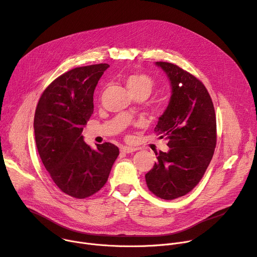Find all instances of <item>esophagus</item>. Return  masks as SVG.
<instances>
[{"mask_svg":"<svg viewBox=\"0 0 257 257\" xmlns=\"http://www.w3.org/2000/svg\"><path fill=\"white\" fill-rule=\"evenodd\" d=\"M134 151H137L136 148H131V147H127V146H123L120 148V152H123V153H132Z\"/></svg>","mask_w":257,"mask_h":257,"instance_id":"esophagus-1","label":"esophagus"}]
</instances>
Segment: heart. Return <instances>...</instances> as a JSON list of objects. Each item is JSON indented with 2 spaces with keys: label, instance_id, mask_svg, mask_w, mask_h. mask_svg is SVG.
Segmentation results:
<instances>
[{
  "label": "heart",
  "instance_id": "1",
  "mask_svg": "<svg viewBox=\"0 0 257 257\" xmlns=\"http://www.w3.org/2000/svg\"><path fill=\"white\" fill-rule=\"evenodd\" d=\"M126 83L132 93L144 91L149 94L154 87L153 79L150 76L145 74L128 75L126 78Z\"/></svg>",
  "mask_w": 257,
  "mask_h": 257
}]
</instances>
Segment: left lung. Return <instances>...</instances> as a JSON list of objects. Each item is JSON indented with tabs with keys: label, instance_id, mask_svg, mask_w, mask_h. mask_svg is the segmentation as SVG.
I'll return each instance as SVG.
<instances>
[{
	"label": "left lung",
	"instance_id": "left-lung-1",
	"mask_svg": "<svg viewBox=\"0 0 257 257\" xmlns=\"http://www.w3.org/2000/svg\"><path fill=\"white\" fill-rule=\"evenodd\" d=\"M168 76L171 98L154 129L170 150L156 153L157 161L146 174L149 190L173 200L190 193L210 164L217 144V120L209 93L195 76L169 62H155Z\"/></svg>",
	"mask_w": 257,
	"mask_h": 257
}]
</instances>
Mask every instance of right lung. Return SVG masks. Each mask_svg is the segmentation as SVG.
I'll return each instance as SVG.
<instances>
[{
    "instance_id": "obj_1",
    "label": "right lung",
    "mask_w": 257,
    "mask_h": 257,
    "mask_svg": "<svg viewBox=\"0 0 257 257\" xmlns=\"http://www.w3.org/2000/svg\"><path fill=\"white\" fill-rule=\"evenodd\" d=\"M108 67L100 63L64 73L46 88L35 110V143L43 164L59 190L78 199L101 190L118 156L113 144L93 150L82 136L93 112L94 88Z\"/></svg>"
}]
</instances>
